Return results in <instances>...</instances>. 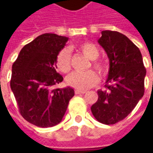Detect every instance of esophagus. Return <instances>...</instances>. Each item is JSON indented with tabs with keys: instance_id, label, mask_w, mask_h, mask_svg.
I'll return each instance as SVG.
<instances>
[{
	"instance_id": "34e87169",
	"label": "esophagus",
	"mask_w": 153,
	"mask_h": 153,
	"mask_svg": "<svg viewBox=\"0 0 153 153\" xmlns=\"http://www.w3.org/2000/svg\"><path fill=\"white\" fill-rule=\"evenodd\" d=\"M86 91L84 90H78V89H76V90H75V94H85Z\"/></svg>"
}]
</instances>
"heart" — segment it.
<instances>
[{"instance_id": "1", "label": "heart", "mask_w": 153, "mask_h": 153, "mask_svg": "<svg viewBox=\"0 0 153 153\" xmlns=\"http://www.w3.org/2000/svg\"><path fill=\"white\" fill-rule=\"evenodd\" d=\"M79 51L87 58L93 60L92 66L99 73L105 76L108 71L107 65L101 60L96 59L99 56V49L94 44L91 42H82L78 46ZM56 66L63 73H66L71 70V52L68 48H63L56 56ZM99 82V76L94 71H88L84 72L75 71L71 73L66 77L68 85L76 88L78 90H85Z\"/></svg>"}]
</instances>
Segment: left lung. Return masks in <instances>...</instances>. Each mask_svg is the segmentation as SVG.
<instances>
[{
	"mask_svg": "<svg viewBox=\"0 0 153 153\" xmlns=\"http://www.w3.org/2000/svg\"><path fill=\"white\" fill-rule=\"evenodd\" d=\"M98 42L110 62L105 90H98V100L91 106L96 120L115 124L132 111L144 95L146 74L141 53L122 33L103 30Z\"/></svg>",
	"mask_w": 153,
	"mask_h": 153,
	"instance_id": "left-lung-1",
	"label": "left lung"
}]
</instances>
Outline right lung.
<instances>
[{
	"label": "right lung",
	"instance_id": "add662e5",
	"mask_svg": "<svg viewBox=\"0 0 153 153\" xmlns=\"http://www.w3.org/2000/svg\"><path fill=\"white\" fill-rule=\"evenodd\" d=\"M68 39L42 34L21 49L13 65L11 89L22 117L36 126L49 128L59 123L75 94L71 87L54 88L63 81L56 71V56Z\"/></svg>",
	"mask_w": 153,
	"mask_h": 153
}]
</instances>
